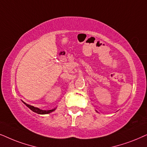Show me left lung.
Segmentation results:
<instances>
[{
	"mask_svg": "<svg viewBox=\"0 0 147 147\" xmlns=\"http://www.w3.org/2000/svg\"><path fill=\"white\" fill-rule=\"evenodd\" d=\"M95 111H96V110H95ZM97 111V112H98V111Z\"/></svg>",
	"mask_w": 147,
	"mask_h": 147,
	"instance_id": "left-lung-1",
	"label": "left lung"
}]
</instances>
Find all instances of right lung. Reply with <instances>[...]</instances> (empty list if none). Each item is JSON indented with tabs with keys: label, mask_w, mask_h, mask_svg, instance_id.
Masks as SVG:
<instances>
[{
	"label": "right lung",
	"mask_w": 147,
	"mask_h": 147,
	"mask_svg": "<svg viewBox=\"0 0 147 147\" xmlns=\"http://www.w3.org/2000/svg\"><path fill=\"white\" fill-rule=\"evenodd\" d=\"M23 103H24V104L26 105L27 107H29V108L31 110H32L33 111H34V112L38 113V114H42V115H43V114H48V113H50L51 112H52V111H55L56 109L57 108V107H54V108L52 109L44 110V109H41L40 108H38V107H34V106H32V105L27 104V103H25V102H23Z\"/></svg>",
	"instance_id": "right-lung-1"
}]
</instances>
